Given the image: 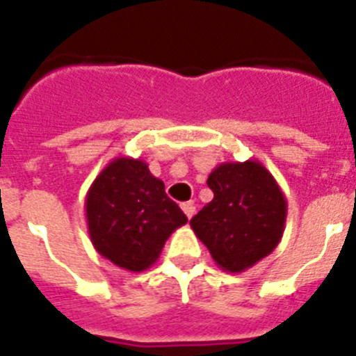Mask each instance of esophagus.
<instances>
[{
    "mask_svg": "<svg viewBox=\"0 0 356 356\" xmlns=\"http://www.w3.org/2000/svg\"><path fill=\"white\" fill-rule=\"evenodd\" d=\"M181 210H184V213L187 216V219H191V217L194 216V212H196V207H194L193 203H184V205H181Z\"/></svg>",
    "mask_w": 356,
    "mask_h": 356,
    "instance_id": "obj_1",
    "label": "esophagus"
}]
</instances>
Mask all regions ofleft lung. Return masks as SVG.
<instances>
[{"label":"left lung","instance_id":"obj_1","mask_svg":"<svg viewBox=\"0 0 356 356\" xmlns=\"http://www.w3.org/2000/svg\"><path fill=\"white\" fill-rule=\"evenodd\" d=\"M207 185L213 200L191 219L194 234L222 271H246L282 241L285 194L259 160L219 163Z\"/></svg>","mask_w":356,"mask_h":356}]
</instances>
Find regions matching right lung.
<instances>
[{"label":"right lung","mask_w":356,"mask_h":356,"mask_svg":"<svg viewBox=\"0 0 356 356\" xmlns=\"http://www.w3.org/2000/svg\"><path fill=\"white\" fill-rule=\"evenodd\" d=\"M92 246L121 269L143 273L187 217L140 159L118 156L96 176L85 196Z\"/></svg>","instance_id":"obj_1"}]
</instances>
